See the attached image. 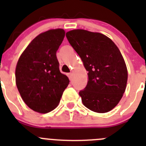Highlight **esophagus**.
Listing matches in <instances>:
<instances>
[{"mask_svg": "<svg viewBox=\"0 0 146 146\" xmlns=\"http://www.w3.org/2000/svg\"><path fill=\"white\" fill-rule=\"evenodd\" d=\"M68 76L69 79H70V80H71L72 78H73V73H68Z\"/></svg>", "mask_w": 146, "mask_h": 146, "instance_id": "obj_1", "label": "esophagus"}]
</instances>
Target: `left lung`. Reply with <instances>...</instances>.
<instances>
[{"instance_id":"8db88e82","label":"left lung","mask_w":146,"mask_h":146,"mask_svg":"<svg viewBox=\"0 0 146 146\" xmlns=\"http://www.w3.org/2000/svg\"><path fill=\"white\" fill-rule=\"evenodd\" d=\"M66 36L88 72V84L79 92L82 104L95 112L111 111L121 99L127 83V68L119 48L98 32L74 29Z\"/></svg>"}]
</instances>
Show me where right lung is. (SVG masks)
<instances>
[{"label":"right lung","mask_w":146,"mask_h":146,"mask_svg":"<svg viewBox=\"0 0 146 146\" xmlns=\"http://www.w3.org/2000/svg\"><path fill=\"white\" fill-rule=\"evenodd\" d=\"M64 36L63 29L40 34L27 46L17 61V88L25 103L37 112L45 114L54 110L70 82L60 72L56 57Z\"/></svg>","instance_id":"obj_1"}]
</instances>
